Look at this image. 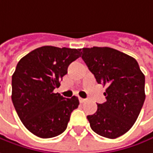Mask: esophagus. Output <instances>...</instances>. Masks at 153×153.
I'll use <instances>...</instances> for the list:
<instances>
[{
    "label": "esophagus",
    "mask_w": 153,
    "mask_h": 153,
    "mask_svg": "<svg viewBox=\"0 0 153 153\" xmlns=\"http://www.w3.org/2000/svg\"><path fill=\"white\" fill-rule=\"evenodd\" d=\"M86 102V99H83V98H79V102L80 103H83V102Z\"/></svg>",
    "instance_id": "esophagus-1"
}]
</instances>
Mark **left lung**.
<instances>
[{
	"instance_id": "8db88e82",
	"label": "left lung",
	"mask_w": 153,
	"mask_h": 153,
	"mask_svg": "<svg viewBox=\"0 0 153 153\" xmlns=\"http://www.w3.org/2000/svg\"><path fill=\"white\" fill-rule=\"evenodd\" d=\"M82 59L99 84L106 102L88 116L91 129L107 138H117L135 123L146 99L145 75L137 60L109 47L83 48Z\"/></svg>"
}]
</instances>
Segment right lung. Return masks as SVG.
I'll list each match as a JSON object with an SVG mask.
<instances>
[{
  "label": "right lung",
  "instance_id": "add662e5",
  "mask_svg": "<svg viewBox=\"0 0 153 153\" xmlns=\"http://www.w3.org/2000/svg\"><path fill=\"white\" fill-rule=\"evenodd\" d=\"M80 49L42 46L22 58L12 75V102L28 131L41 138H51L65 131L79 99H65L54 89Z\"/></svg>",
  "mask_w": 153,
  "mask_h": 153
}]
</instances>
